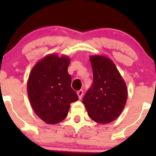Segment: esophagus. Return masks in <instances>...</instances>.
<instances>
[{"label":"esophagus","instance_id":"34e87169","mask_svg":"<svg viewBox=\"0 0 156 156\" xmlns=\"http://www.w3.org/2000/svg\"><path fill=\"white\" fill-rule=\"evenodd\" d=\"M77 94H78L79 100H81V99L82 98V96H83V90H80L77 91Z\"/></svg>","mask_w":156,"mask_h":156}]
</instances>
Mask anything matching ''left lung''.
Instances as JSON below:
<instances>
[{
    "label": "left lung",
    "instance_id": "1",
    "mask_svg": "<svg viewBox=\"0 0 156 156\" xmlns=\"http://www.w3.org/2000/svg\"><path fill=\"white\" fill-rule=\"evenodd\" d=\"M94 81L83 98L88 115L94 122L107 124L117 119L125 106L127 87L111 59L102 56L90 58Z\"/></svg>",
    "mask_w": 156,
    "mask_h": 156
}]
</instances>
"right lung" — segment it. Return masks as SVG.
Masks as SVG:
<instances>
[{"instance_id":"right-lung-1","label":"right lung","mask_w":156,"mask_h":156,"mask_svg":"<svg viewBox=\"0 0 156 156\" xmlns=\"http://www.w3.org/2000/svg\"><path fill=\"white\" fill-rule=\"evenodd\" d=\"M69 62L66 56L49 55L39 61L30 73L27 84L30 103L37 115L48 124L62 122L68 115L71 103L78 100L71 87Z\"/></svg>"}]
</instances>
